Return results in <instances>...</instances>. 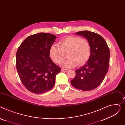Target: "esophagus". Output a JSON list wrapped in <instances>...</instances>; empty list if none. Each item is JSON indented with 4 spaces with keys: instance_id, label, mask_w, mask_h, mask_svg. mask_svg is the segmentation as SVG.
<instances>
[{
    "instance_id": "esophagus-1",
    "label": "esophagus",
    "mask_w": 125,
    "mask_h": 125,
    "mask_svg": "<svg viewBox=\"0 0 125 125\" xmlns=\"http://www.w3.org/2000/svg\"><path fill=\"white\" fill-rule=\"evenodd\" d=\"M61 71H62V72H68V70H67V69H62Z\"/></svg>"
}]
</instances>
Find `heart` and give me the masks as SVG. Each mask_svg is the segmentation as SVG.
<instances>
[{"instance_id": "obj_1", "label": "heart", "mask_w": 125, "mask_h": 125, "mask_svg": "<svg viewBox=\"0 0 125 125\" xmlns=\"http://www.w3.org/2000/svg\"><path fill=\"white\" fill-rule=\"evenodd\" d=\"M59 47L55 45L51 46L49 54L51 59L57 63L61 64L65 57L68 58L63 62V67L71 68L84 64L90 56L91 47L87 39L79 37L69 36L58 42Z\"/></svg>"}]
</instances>
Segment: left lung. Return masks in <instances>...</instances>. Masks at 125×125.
<instances>
[{
    "instance_id": "obj_1",
    "label": "left lung",
    "mask_w": 125,
    "mask_h": 125,
    "mask_svg": "<svg viewBox=\"0 0 125 125\" xmlns=\"http://www.w3.org/2000/svg\"><path fill=\"white\" fill-rule=\"evenodd\" d=\"M88 41L91 47L89 60L80 69L75 71L76 76L71 84L77 89L87 91L98 87L107 73L109 63V49L100 35L89 31L77 32Z\"/></svg>"
}]
</instances>
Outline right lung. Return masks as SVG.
I'll use <instances>...</instances> for the list:
<instances>
[{"label":"right lung","instance_id":"right-lung-1","mask_svg":"<svg viewBox=\"0 0 125 125\" xmlns=\"http://www.w3.org/2000/svg\"><path fill=\"white\" fill-rule=\"evenodd\" d=\"M56 37L39 33L28 36L19 47L16 68L22 84L33 93L41 94L52 88L61 68L49 57V50Z\"/></svg>","mask_w":125,"mask_h":125}]
</instances>
